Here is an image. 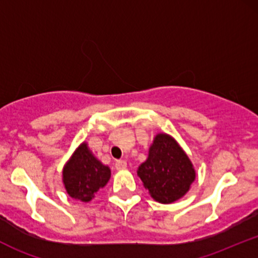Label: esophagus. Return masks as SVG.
Returning <instances> with one entry per match:
<instances>
[{"label": "esophagus", "mask_w": 258, "mask_h": 258, "mask_svg": "<svg viewBox=\"0 0 258 258\" xmlns=\"http://www.w3.org/2000/svg\"><path fill=\"white\" fill-rule=\"evenodd\" d=\"M127 167V162L125 160H117L116 162H115V168L116 170H123V168Z\"/></svg>", "instance_id": "34e87169"}]
</instances>
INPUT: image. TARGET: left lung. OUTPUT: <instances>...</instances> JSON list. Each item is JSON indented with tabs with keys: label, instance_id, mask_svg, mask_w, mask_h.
Wrapping results in <instances>:
<instances>
[{
	"label": "left lung",
	"instance_id": "left-lung-1",
	"mask_svg": "<svg viewBox=\"0 0 258 258\" xmlns=\"http://www.w3.org/2000/svg\"><path fill=\"white\" fill-rule=\"evenodd\" d=\"M137 174L150 197L161 204H171L184 197L195 179L188 155L166 133L155 136L148 159L138 167Z\"/></svg>",
	"mask_w": 258,
	"mask_h": 258
}]
</instances>
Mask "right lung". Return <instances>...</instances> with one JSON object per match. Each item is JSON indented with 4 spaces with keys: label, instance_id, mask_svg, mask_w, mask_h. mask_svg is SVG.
<instances>
[{
    "label": "right lung",
    "instance_id": "1",
    "mask_svg": "<svg viewBox=\"0 0 258 258\" xmlns=\"http://www.w3.org/2000/svg\"><path fill=\"white\" fill-rule=\"evenodd\" d=\"M110 168L103 165L82 143L63 168V183L74 199L88 203L110 179Z\"/></svg>",
    "mask_w": 258,
    "mask_h": 258
}]
</instances>
